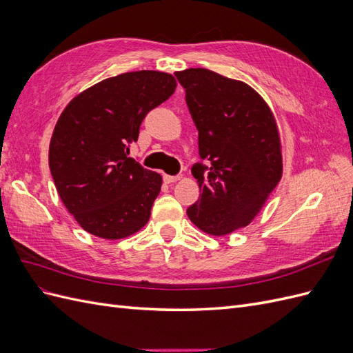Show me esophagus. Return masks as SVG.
<instances>
[{"mask_svg":"<svg viewBox=\"0 0 353 353\" xmlns=\"http://www.w3.org/2000/svg\"><path fill=\"white\" fill-rule=\"evenodd\" d=\"M181 178H183V175H163V181L166 184L176 183V181H179Z\"/></svg>","mask_w":353,"mask_h":353,"instance_id":"1","label":"esophagus"}]
</instances>
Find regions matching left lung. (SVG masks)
I'll use <instances>...</instances> for the list:
<instances>
[{"label":"left lung","instance_id":"left-lung-1","mask_svg":"<svg viewBox=\"0 0 353 353\" xmlns=\"http://www.w3.org/2000/svg\"><path fill=\"white\" fill-rule=\"evenodd\" d=\"M199 131L191 174L201 194L187 209L190 221L212 236L248 227L280 183V134L268 104L248 83L209 69L175 72Z\"/></svg>","mask_w":353,"mask_h":353}]
</instances>
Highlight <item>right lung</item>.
Listing matches in <instances>:
<instances>
[{
	"mask_svg": "<svg viewBox=\"0 0 353 353\" xmlns=\"http://www.w3.org/2000/svg\"><path fill=\"white\" fill-rule=\"evenodd\" d=\"M175 88L169 73L128 72L82 91L60 114L50 170L63 205L92 236L125 239L150 219L162 176L128 154L145 114Z\"/></svg>",
	"mask_w": 353,
	"mask_h": 353,
	"instance_id": "right-lung-1",
	"label": "right lung"
}]
</instances>
